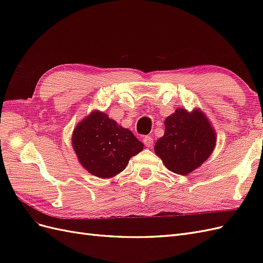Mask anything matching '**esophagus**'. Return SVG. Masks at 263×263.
I'll list each match as a JSON object with an SVG mask.
<instances>
[{
	"label": "esophagus",
	"instance_id": "esophagus-1",
	"mask_svg": "<svg viewBox=\"0 0 263 263\" xmlns=\"http://www.w3.org/2000/svg\"><path fill=\"white\" fill-rule=\"evenodd\" d=\"M144 144L147 146V147H150L151 145L154 144V138L151 136H145L144 137Z\"/></svg>",
	"mask_w": 263,
	"mask_h": 263
}]
</instances>
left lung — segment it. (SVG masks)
I'll use <instances>...</instances> for the list:
<instances>
[{
	"mask_svg": "<svg viewBox=\"0 0 263 263\" xmlns=\"http://www.w3.org/2000/svg\"><path fill=\"white\" fill-rule=\"evenodd\" d=\"M164 135L155 145V153L171 172L189 174L210 157L216 144L209 118L202 110L178 108L165 118Z\"/></svg>",
	"mask_w": 263,
	"mask_h": 263,
	"instance_id": "left-lung-1",
	"label": "left lung"
}]
</instances>
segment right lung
<instances>
[{
    "mask_svg": "<svg viewBox=\"0 0 263 263\" xmlns=\"http://www.w3.org/2000/svg\"><path fill=\"white\" fill-rule=\"evenodd\" d=\"M72 144L83 168L102 179L122 172L129 159L144 149L129 129L100 112L91 113L77 125Z\"/></svg>",
    "mask_w": 263,
    "mask_h": 263,
    "instance_id": "right-lung-1",
    "label": "right lung"
}]
</instances>
